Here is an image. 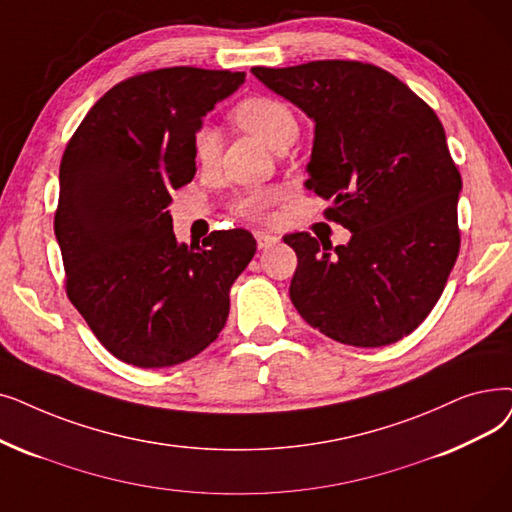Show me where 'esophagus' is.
<instances>
[{"label":"esophagus","instance_id":"esophagus-1","mask_svg":"<svg viewBox=\"0 0 512 512\" xmlns=\"http://www.w3.org/2000/svg\"><path fill=\"white\" fill-rule=\"evenodd\" d=\"M255 238H257V247L259 249H268V247H272V244H276L280 240L278 236L268 234V232H257Z\"/></svg>","mask_w":512,"mask_h":512}]
</instances>
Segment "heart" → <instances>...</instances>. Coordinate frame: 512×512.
<instances>
[{"label":"heart","instance_id":"obj_1","mask_svg":"<svg viewBox=\"0 0 512 512\" xmlns=\"http://www.w3.org/2000/svg\"><path fill=\"white\" fill-rule=\"evenodd\" d=\"M236 125L251 136L259 138L263 144H268L272 150H278L284 144H293L299 133L297 117L291 106L282 100L268 98V96H255L242 100L232 113ZM221 140L219 133L213 127H201L194 138V157L203 167H211L219 159ZM278 192L274 188H257L244 192L238 203L236 211L253 221H261L268 217L270 207L276 203Z\"/></svg>","mask_w":512,"mask_h":512}]
</instances>
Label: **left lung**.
Returning a JSON list of instances; mask_svg holds the SVG:
<instances>
[{
	"label": "left lung",
	"mask_w": 512,
	"mask_h": 512,
	"mask_svg": "<svg viewBox=\"0 0 512 512\" xmlns=\"http://www.w3.org/2000/svg\"><path fill=\"white\" fill-rule=\"evenodd\" d=\"M251 73L314 121L305 186L351 232L332 247L286 234L297 253L291 301L322 335L383 347L429 316L454 268L460 173L446 131L406 83L379 66L316 60Z\"/></svg>",
	"instance_id": "left-lung-1"
}]
</instances>
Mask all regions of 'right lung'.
Segmentation results:
<instances>
[{
  "label": "right lung",
  "instance_id": "right-lung-1",
  "mask_svg": "<svg viewBox=\"0 0 512 512\" xmlns=\"http://www.w3.org/2000/svg\"><path fill=\"white\" fill-rule=\"evenodd\" d=\"M242 83L244 73L194 66L131 77L92 106L64 150L54 232L66 295L121 362L182 364L226 326L230 288L257 242L238 228L180 244L169 205L196 173L203 117Z\"/></svg>",
  "mask_w": 512,
  "mask_h": 512
}]
</instances>
